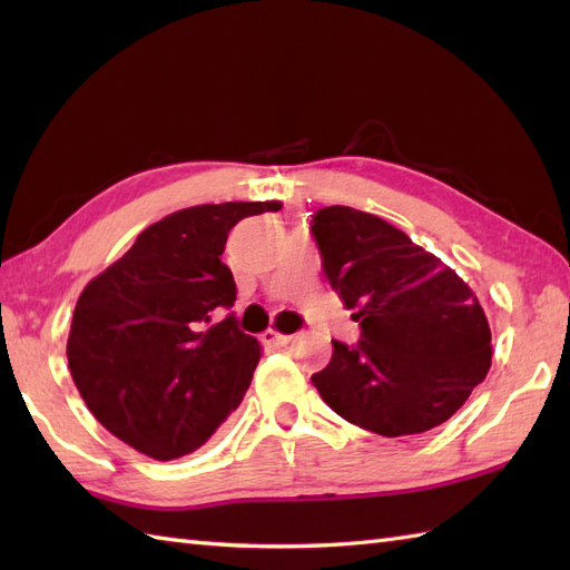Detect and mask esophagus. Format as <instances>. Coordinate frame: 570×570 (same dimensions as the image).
Here are the masks:
<instances>
[{
	"instance_id": "34e87169",
	"label": "esophagus",
	"mask_w": 570,
	"mask_h": 570,
	"mask_svg": "<svg viewBox=\"0 0 570 570\" xmlns=\"http://www.w3.org/2000/svg\"><path fill=\"white\" fill-rule=\"evenodd\" d=\"M262 341L266 343V345H288L294 341V335H286V333H278V331H264V335H262Z\"/></svg>"
}]
</instances>
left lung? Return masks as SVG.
I'll return each instance as SVG.
<instances>
[{
  "label": "left lung",
  "instance_id": "8db88e82",
  "mask_svg": "<svg viewBox=\"0 0 570 570\" xmlns=\"http://www.w3.org/2000/svg\"><path fill=\"white\" fill-rule=\"evenodd\" d=\"M311 229L333 292L362 328L357 345L333 341L328 367L311 377L323 402L386 439L441 426L492 365L478 296L377 215L331 205Z\"/></svg>",
  "mask_w": 570,
  "mask_h": 570
}]
</instances>
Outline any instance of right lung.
Listing matches in <instances>:
<instances>
[{
    "mask_svg": "<svg viewBox=\"0 0 570 570\" xmlns=\"http://www.w3.org/2000/svg\"><path fill=\"white\" fill-rule=\"evenodd\" d=\"M278 200L193 205L137 235L122 259L90 278L68 335V367L92 416L154 460L200 448L239 406L262 357L237 318L223 264L242 217Z\"/></svg>",
    "mask_w": 570,
    "mask_h": 570,
    "instance_id": "1",
    "label": "right lung"
}]
</instances>
